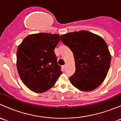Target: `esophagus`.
Here are the masks:
<instances>
[{
    "label": "esophagus",
    "mask_w": 121,
    "mask_h": 121,
    "mask_svg": "<svg viewBox=\"0 0 121 121\" xmlns=\"http://www.w3.org/2000/svg\"><path fill=\"white\" fill-rule=\"evenodd\" d=\"M65 67H66V65L65 64V65H63V66H62V68H63V69H65Z\"/></svg>",
    "instance_id": "1"
}]
</instances>
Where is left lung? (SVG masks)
Masks as SVG:
<instances>
[{
  "label": "left lung",
  "mask_w": 121,
  "mask_h": 121,
  "mask_svg": "<svg viewBox=\"0 0 121 121\" xmlns=\"http://www.w3.org/2000/svg\"><path fill=\"white\" fill-rule=\"evenodd\" d=\"M60 40L74 55L75 71L69 77L71 84L84 91L97 88L105 78L111 60L104 40L92 33L81 30L62 35Z\"/></svg>",
  "instance_id": "left-lung-1"
}]
</instances>
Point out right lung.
<instances>
[{"label": "right lung", "instance_id": "right-lung-1", "mask_svg": "<svg viewBox=\"0 0 121 121\" xmlns=\"http://www.w3.org/2000/svg\"><path fill=\"white\" fill-rule=\"evenodd\" d=\"M59 41L57 34L40 33L27 36L18 47V73L31 91L38 93L47 91L62 74L54 53Z\"/></svg>", "mask_w": 121, "mask_h": 121}]
</instances>
